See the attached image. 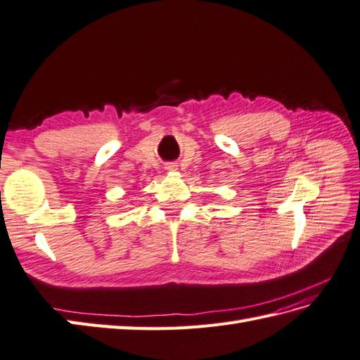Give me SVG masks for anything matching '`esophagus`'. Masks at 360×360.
<instances>
[{"label":"esophagus","instance_id":"esophagus-1","mask_svg":"<svg viewBox=\"0 0 360 360\" xmlns=\"http://www.w3.org/2000/svg\"><path fill=\"white\" fill-rule=\"evenodd\" d=\"M176 167H178V165H174V164H167V165H165V170L174 172V170H176Z\"/></svg>","mask_w":360,"mask_h":360}]
</instances>
